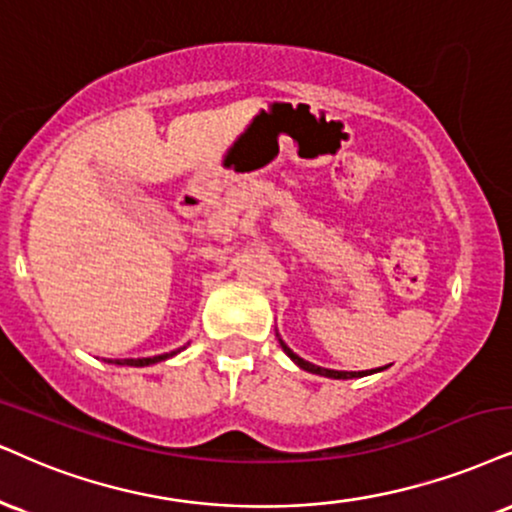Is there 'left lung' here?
I'll use <instances>...</instances> for the list:
<instances>
[{
  "label": "left lung",
  "instance_id": "obj_1",
  "mask_svg": "<svg viewBox=\"0 0 512 512\" xmlns=\"http://www.w3.org/2000/svg\"><path fill=\"white\" fill-rule=\"evenodd\" d=\"M280 346L282 349H285V353L289 358H292V361L299 365L301 370H306V372H313V375H323V377H332V380H351V377H365V375H370V372H377V370H363V372H344V370H327V368H320V365H313V363H308V361H304V358L301 356H296V353L289 349V346L282 342L280 339ZM384 370V368H382Z\"/></svg>",
  "mask_w": 512,
  "mask_h": 512
}]
</instances>
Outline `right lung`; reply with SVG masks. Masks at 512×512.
I'll list each match as a JSON object with an SVG mask.
<instances>
[{
  "instance_id": "1",
  "label": "right lung",
  "mask_w": 512,
  "mask_h": 512,
  "mask_svg": "<svg viewBox=\"0 0 512 512\" xmlns=\"http://www.w3.org/2000/svg\"><path fill=\"white\" fill-rule=\"evenodd\" d=\"M175 353H178V351L161 353V356H154V358H123V361H116V365H135V368H144V365H154V363L166 361V358L175 356Z\"/></svg>"
}]
</instances>
